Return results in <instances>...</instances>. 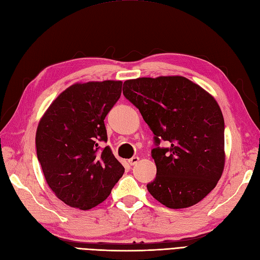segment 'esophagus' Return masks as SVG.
Masks as SVG:
<instances>
[{
  "label": "esophagus",
  "instance_id": "esophagus-1",
  "mask_svg": "<svg viewBox=\"0 0 260 260\" xmlns=\"http://www.w3.org/2000/svg\"><path fill=\"white\" fill-rule=\"evenodd\" d=\"M139 157L138 156H134V157H131V159H129L128 160V163L130 164V166H136V164L139 162Z\"/></svg>",
  "mask_w": 260,
  "mask_h": 260
}]
</instances>
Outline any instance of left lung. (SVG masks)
<instances>
[{"label":"left lung","instance_id":"1","mask_svg":"<svg viewBox=\"0 0 260 260\" xmlns=\"http://www.w3.org/2000/svg\"><path fill=\"white\" fill-rule=\"evenodd\" d=\"M124 97L153 131L156 176L147 185L173 210L198 204L216 186L225 167L224 118L217 101L182 76L141 77L123 82Z\"/></svg>","mask_w":260,"mask_h":260}]
</instances>
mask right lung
<instances>
[{
  "mask_svg": "<svg viewBox=\"0 0 260 260\" xmlns=\"http://www.w3.org/2000/svg\"><path fill=\"white\" fill-rule=\"evenodd\" d=\"M121 80L76 82L42 116L35 144L48 186L60 201L82 211L108 198L124 168L107 141L104 120L121 94Z\"/></svg>",
  "mask_w": 260,
  "mask_h": 260,
  "instance_id": "1",
  "label": "right lung"
}]
</instances>
